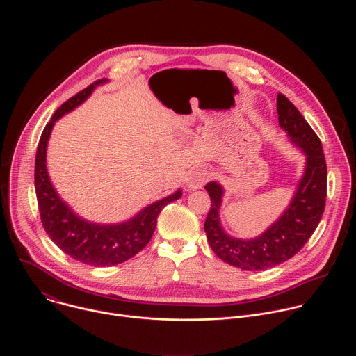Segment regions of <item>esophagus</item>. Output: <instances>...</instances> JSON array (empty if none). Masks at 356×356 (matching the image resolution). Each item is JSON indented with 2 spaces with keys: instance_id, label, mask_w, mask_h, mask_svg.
Listing matches in <instances>:
<instances>
[{
  "instance_id": "1",
  "label": "esophagus",
  "mask_w": 356,
  "mask_h": 356,
  "mask_svg": "<svg viewBox=\"0 0 356 356\" xmlns=\"http://www.w3.org/2000/svg\"><path fill=\"white\" fill-rule=\"evenodd\" d=\"M207 180H209V173L206 170L195 169L188 175V177L186 180V187L188 191H193V190L201 188L206 184Z\"/></svg>"
}]
</instances>
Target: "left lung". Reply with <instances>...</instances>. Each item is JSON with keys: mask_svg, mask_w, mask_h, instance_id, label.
<instances>
[{"mask_svg": "<svg viewBox=\"0 0 356 356\" xmlns=\"http://www.w3.org/2000/svg\"><path fill=\"white\" fill-rule=\"evenodd\" d=\"M277 115L279 127L306 156V165L289 206L268 229L249 239L227 234L220 218L224 187L218 181L204 187L211 198L204 222L211 249L224 262L250 272L265 270L293 258L316 231L325 207L327 165L321 140L283 94H277Z\"/></svg>", "mask_w": 356, "mask_h": 356, "instance_id": "left-lung-1", "label": "left lung"}]
</instances>
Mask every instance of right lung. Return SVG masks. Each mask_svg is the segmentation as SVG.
<instances>
[{
    "label": "right lung",
    "mask_w": 356,
    "mask_h": 356,
    "mask_svg": "<svg viewBox=\"0 0 356 356\" xmlns=\"http://www.w3.org/2000/svg\"><path fill=\"white\" fill-rule=\"evenodd\" d=\"M107 81V79H101L92 83L56 110L42 132L35 161V190L46 234L69 257L95 268L118 265L135 257L154 235L162 209L183 194L181 188H179L168 197L146 206L132 218L117 224L91 222L76 214L67 202L60 198L50 181L46 168L50 134L58 120L81 106L98 86Z\"/></svg>",
    "instance_id": "right-lung-1"
}]
</instances>
